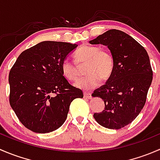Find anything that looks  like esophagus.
Returning a JSON list of instances; mask_svg holds the SVG:
<instances>
[{
  "label": "esophagus",
  "mask_w": 160,
  "mask_h": 160,
  "mask_svg": "<svg viewBox=\"0 0 160 160\" xmlns=\"http://www.w3.org/2000/svg\"><path fill=\"white\" fill-rule=\"evenodd\" d=\"M83 96H84V98H87V99H90V98H91V93L84 92V93H83Z\"/></svg>",
  "instance_id": "obj_1"
}]
</instances>
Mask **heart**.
<instances>
[{"mask_svg":"<svg viewBox=\"0 0 160 160\" xmlns=\"http://www.w3.org/2000/svg\"><path fill=\"white\" fill-rule=\"evenodd\" d=\"M79 64H88L86 72L88 73L75 83L77 88L83 90H91L101 83V78L107 79L111 76L114 68V59L109 52L97 46H83L74 54ZM62 73L67 80H76L80 76L77 64L68 59L61 63Z\"/></svg>","mask_w":160,"mask_h":160,"instance_id":"obj_1","label":"heart"}]
</instances>
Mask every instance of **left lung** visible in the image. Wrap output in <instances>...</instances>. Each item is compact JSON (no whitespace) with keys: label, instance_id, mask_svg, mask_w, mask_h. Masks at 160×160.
Wrapping results in <instances>:
<instances>
[{"label":"left lung","instance_id":"1","mask_svg":"<svg viewBox=\"0 0 160 160\" xmlns=\"http://www.w3.org/2000/svg\"><path fill=\"white\" fill-rule=\"evenodd\" d=\"M89 42L108 46L114 59L108 81L92 93L105 104L93 118L104 128L120 129L135 120L146 104L152 81L149 55L136 40L120 30L107 31Z\"/></svg>","mask_w":160,"mask_h":160}]
</instances>
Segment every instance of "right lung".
Instances as JSON below:
<instances>
[{
    "instance_id": "add662e5",
    "label": "right lung",
    "mask_w": 160,
    "mask_h": 160,
    "mask_svg": "<svg viewBox=\"0 0 160 160\" xmlns=\"http://www.w3.org/2000/svg\"><path fill=\"white\" fill-rule=\"evenodd\" d=\"M77 44L44 41L25 50L9 73L11 107L19 121L36 133L62 126L70 105L83 92L69 83L61 63Z\"/></svg>"
}]
</instances>
